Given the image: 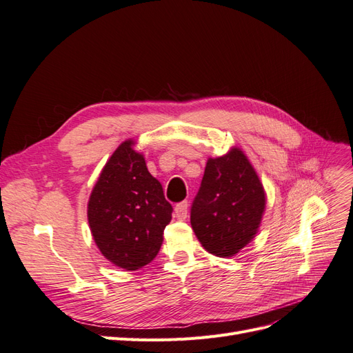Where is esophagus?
Segmentation results:
<instances>
[{"mask_svg":"<svg viewBox=\"0 0 353 353\" xmlns=\"http://www.w3.org/2000/svg\"><path fill=\"white\" fill-rule=\"evenodd\" d=\"M187 213H188V203L187 201H181L175 206V215L178 219H185L187 218Z\"/></svg>","mask_w":353,"mask_h":353,"instance_id":"1","label":"esophagus"}]
</instances>
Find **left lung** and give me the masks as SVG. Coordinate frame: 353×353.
<instances>
[{"mask_svg":"<svg viewBox=\"0 0 353 353\" xmlns=\"http://www.w3.org/2000/svg\"><path fill=\"white\" fill-rule=\"evenodd\" d=\"M265 191L240 148L209 159L190 212L191 227L209 253L230 258L259 228Z\"/></svg>","mask_w":353,"mask_h":353,"instance_id":"1","label":"left lung"}]
</instances>
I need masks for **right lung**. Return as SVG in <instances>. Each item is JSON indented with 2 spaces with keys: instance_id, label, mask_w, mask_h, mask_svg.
<instances>
[{
  "instance_id": "1",
  "label": "right lung",
  "mask_w": 353,
  "mask_h": 353,
  "mask_svg": "<svg viewBox=\"0 0 353 353\" xmlns=\"http://www.w3.org/2000/svg\"><path fill=\"white\" fill-rule=\"evenodd\" d=\"M128 140L103 168L88 201V222L105 259L128 271L150 263L160 250L172 206Z\"/></svg>"
}]
</instances>
